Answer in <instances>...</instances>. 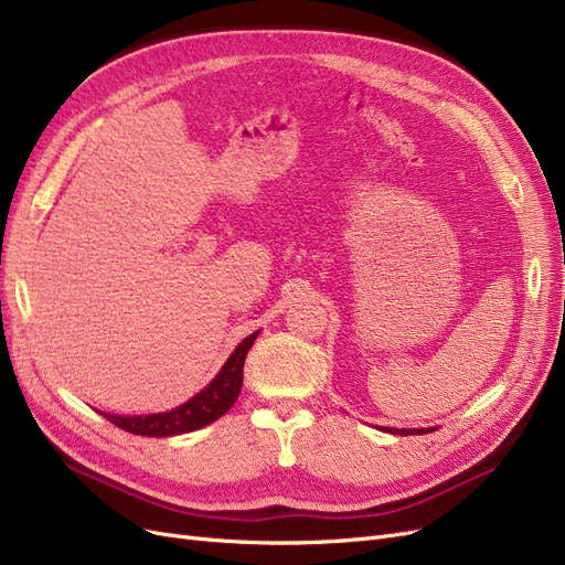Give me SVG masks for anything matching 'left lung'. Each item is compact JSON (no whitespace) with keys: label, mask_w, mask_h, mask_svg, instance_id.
Wrapping results in <instances>:
<instances>
[{"label":"left lung","mask_w":565,"mask_h":565,"mask_svg":"<svg viewBox=\"0 0 565 565\" xmlns=\"http://www.w3.org/2000/svg\"><path fill=\"white\" fill-rule=\"evenodd\" d=\"M385 431L402 434V436H411V434H429V431H434V429H385Z\"/></svg>","instance_id":"obj_1"}]
</instances>
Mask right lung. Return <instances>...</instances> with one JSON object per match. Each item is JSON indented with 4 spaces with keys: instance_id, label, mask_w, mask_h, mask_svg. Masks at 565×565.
<instances>
[{
    "instance_id": "right-lung-1",
    "label": "right lung",
    "mask_w": 565,
    "mask_h": 565,
    "mask_svg": "<svg viewBox=\"0 0 565 565\" xmlns=\"http://www.w3.org/2000/svg\"><path fill=\"white\" fill-rule=\"evenodd\" d=\"M256 338H258V331L250 333L248 338H244L239 344H236V350L230 354L221 373L213 377V382L206 390H202L194 398H190L188 404L178 406L169 413H154V415H131V417L110 415V413H103V415L115 427L131 434H140V436H173V434H185V431H194L211 425L213 420H217V417L225 415L234 406L236 396H239L242 382H244V361Z\"/></svg>"
}]
</instances>
